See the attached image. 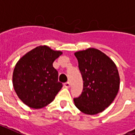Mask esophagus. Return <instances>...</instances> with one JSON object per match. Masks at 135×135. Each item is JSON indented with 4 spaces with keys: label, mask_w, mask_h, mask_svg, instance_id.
<instances>
[{
    "label": "esophagus",
    "mask_w": 135,
    "mask_h": 135,
    "mask_svg": "<svg viewBox=\"0 0 135 135\" xmlns=\"http://www.w3.org/2000/svg\"><path fill=\"white\" fill-rule=\"evenodd\" d=\"M64 87L66 88H69L70 87V83L69 82H66L65 84H64Z\"/></svg>",
    "instance_id": "1"
}]
</instances>
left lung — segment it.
Returning <instances> with one entry per match:
<instances>
[{
	"mask_svg": "<svg viewBox=\"0 0 135 135\" xmlns=\"http://www.w3.org/2000/svg\"><path fill=\"white\" fill-rule=\"evenodd\" d=\"M84 81V89L74 98L77 108L86 115H96L113 103L120 88L118 68L101 51L88 48L75 52Z\"/></svg>",
	"mask_w": 135,
	"mask_h": 135,
	"instance_id": "8db88e82",
	"label": "left lung"
}]
</instances>
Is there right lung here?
<instances>
[{"mask_svg": "<svg viewBox=\"0 0 135 135\" xmlns=\"http://www.w3.org/2000/svg\"><path fill=\"white\" fill-rule=\"evenodd\" d=\"M62 54L48 46H39L22 56L15 64L13 84L17 96L33 109L47 106L62 88L53 62Z\"/></svg>", "mask_w": 135, "mask_h": 135, "instance_id": "add662e5", "label": "right lung"}]
</instances>
